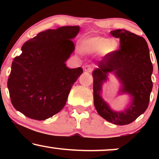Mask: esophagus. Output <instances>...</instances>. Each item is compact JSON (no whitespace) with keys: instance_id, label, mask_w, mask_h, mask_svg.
<instances>
[{"instance_id":"obj_1","label":"esophagus","mask_w":159,"mask_h":159,"mask_svg":"<svg viewBox=\"0 0 159 159\" xmlns=\"http://www.w3.org/2000/svg\"><path fill=\"white\" fill-rule=\"evenodd\" d=\"M93 67L91 65H87L84 67V70L87 72H91L93 71Z\"/></svg>"}]
</instances>
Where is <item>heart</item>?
Returning <instances> with one entry per match:
<instances>
[{
    "instance_id": "heart-1",
    "label": "heart",
    "mask_w": 159,
    "mask_h": 159,
    "mask_svg": "<svg viewBox=\"0 0 159 159\" xmlns=\"http://www.w3.org/2000/svg\"><path fill=\"white\" fill-rule=\"evenodd\" d=\"M119 43L115 39H108L100 36L89 37L81 42V49L84 52H98L102 57L111 55L117 50Z\"/></svg>"
}]
</instances>
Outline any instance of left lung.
<instances>
[{
    "label": "left lung",
    "instance_id": "1",
    "mask_svg": "<svg viewBox=\"0 0 159 159\" xmlns=\"http://www.w3.org/2000/svg\"><path fill=\"white\" fill-rule=\"evenodd\" d=\"M111 34L120 39V48L98 61V68L93 73L94 105L98 114L107 121L119 125H127L148 107L153 67L144 38L123 29L113 30ZM111 71L123 83L122 92H128L133 97L132 104L123 112L111 111L100 96L101 84L107 80V73Z\"/></svg>",
    "mask_w": 159,
    "mask_h": 159
}]
</instances>
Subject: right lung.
<instances>
[{
    "instance_id": "1",
    "label": "right lung",
    "mask_w": 159,
    "mask_h": 159,
    "mask_svg": "<svg viewBox=\"0 0 159 159\" xmlns=\"http://www.w3.org/2000/svg\"><path fill=\"white\" fill-rule=\"evenodd\" d=\"M78 26L40 32L27 40L12 63L7 81L13 107L31 119L44 120L60 112L71 88L83 72L65 62L75 50Z\"/></svg>"
}]
</instances>
